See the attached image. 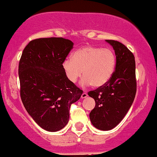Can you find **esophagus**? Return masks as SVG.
<instances>
[{
	"label": "esophagus",
	"instance_id": "esophagus-1",
	"mask_svg": "<svg viewBox=\"0 0 157 157\" xmlns=\"http://www.w3.org/2000/svg\"><path fill=\"white\" fill-rule=\"evenodd\" d=\"M88 97V94H87L86 92H83V93L81 94V98H82V99L86 98V97Z\"/></svg>",
	"mask_w": 157,
	"mask_h": 157
}]
</instances>
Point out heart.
Returning <instances> with one entry per match:
<instances>
[{
	"instance_id": "1",
	"label": "heart",
	"mask_w": 157,
	"mask_h": 157,
	"mask_svg": "<svg viewBox=\"0 0 157 157\" xmlns=\"http://www.w3.org/2000/svg\"><path fill=\"white\" fill-rule=\"evenodd\" d=\"M63 67L67 78L71 83H75L82 75L83 86L90 84L94 88L104 86L113 74L115 56L109 48H101L93 46H86L77 49L72 58H66Z\"/></svg>"
}]
</instances>
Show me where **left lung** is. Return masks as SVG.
Masks as SVG:
<instances>
[{"label":"left lung","mask_w":157,"mask_h":157,"mask_svg":"<svg viewBox=\"0 0 157 157\" xmlns=\"http://www.w3.org/2000/svg\"><path fill=\"white\" fill-rule=\"evenodd\" d=\"M116 56L113 74L101 87L88 92L95 101V106L90 113L92 124L97 129H113L127 114L136 93V63L133 53L116 40H106Z\"/></svg>","instance_id":"left-lung-1"}]
</instances>
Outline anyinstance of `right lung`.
Instances as JSON below:
<instances>
[{"label":"right lung","instance_id":"add662e5","mask_svg":"<svg viewBox=\"0 0 157 157\" xmlns=\"http://www.w3.org/2000/svg\"><path fill=\"white\" fill-rule=\"evenodd\" d=\"M73 45L63 37L39 38L28 44L20 58L21 99L28 114L48 132L65 127L71 105L83 94L63 67Z\"/></svg>","mask_w":157,"mask_h":157}]
</instances>
